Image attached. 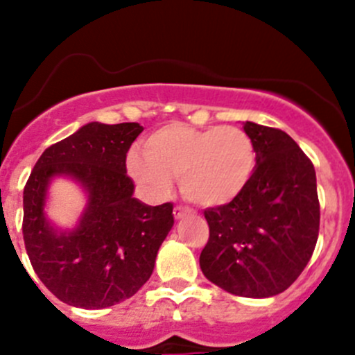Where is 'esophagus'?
I'll return each mask as SVG.
<instances>
[{"instance_id":"34e87169","label":"esophagus","mask_w":355,"mask_h":355,"mask_svg":"<svg viewBox=\"0 0 355 355\" xmlns=\"http://www.w3.org/2000/svg\"><path fill=\"white\" fill-rule=\"evenodd\" d=\"M189 213H191V211H189L187 207H182V206H175L173 207V216L177 218V220H178V218H184L185 214H189Z\"/></svg>"}]
</instances>
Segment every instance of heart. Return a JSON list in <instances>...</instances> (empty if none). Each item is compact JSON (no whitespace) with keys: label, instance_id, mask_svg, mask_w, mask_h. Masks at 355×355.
I'll return each instance as SVG.
<instances>
[{"label":"heart","instance_id":"obj_1","mask_svg":"<svg viewBox=\"0 0 355 355\" xmlns=\"http://www.w3.org/2000/svg\"><path fill=\"white\" fill-rule=\"evenodd\" d=\"M127 166L151 194H168L171 178H180L185 199L216 207L244 192L256 168V149L239 127L194 128L175 121L148 135L142 155L130 153Z\"/></svg>","mask_w":355,"mask_h":355}]
</instances>
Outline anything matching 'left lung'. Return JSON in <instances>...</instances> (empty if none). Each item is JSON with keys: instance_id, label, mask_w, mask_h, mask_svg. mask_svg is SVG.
<instances>
[{"instance_id": "8db88e82", "label": "left lung", "mask_w": 355, "mask_h": 355, "mask_svg": "<svg viewBox=\"0 0 355 355\" xmlns=\"http://www.w3.org/2000/svg\"><path fill=\"white\" fill-rule=\"evenodd\" d=\"M256 168L241 196L204 209L209 239L200 252L204 277L234 295H277L299 278L320 234L316 171L280 128L245 121Z\"/></svg>"}]
</instances>
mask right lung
Masks as SVG:
<instances>
[{
  "mask_svg": "<svg viewBox=\"0 0 355 355\" xmlns=\"http://www.w3.org/2000/svg\"><path fill=\"white\" fill-rule=\"evenodd\" d=\"M144 130L139 123L92 121L49 146L24 187V242L44 287L68 306L110 307L134 295L151 277L156 254L173 227V204L134 198L127 153ZM80 181L89 204L79 227L60 234L44 216L49 180Z\"/></svg>",
  "mask_w": 355,
  "mask_h": 355,
  "instance_id": "right-lung-1",
  "label": "right lung"
}]
</instances>
